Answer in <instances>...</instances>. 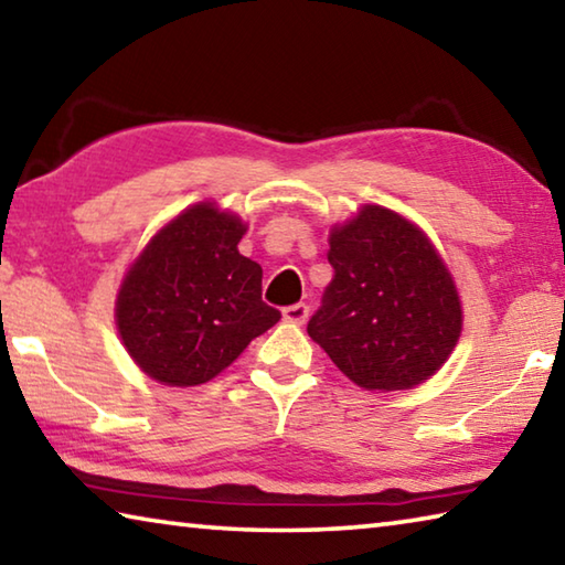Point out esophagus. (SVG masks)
<instances>
[{"label": "esophagus", "mask_w": 565, "mask_h": 565, "mask_svg": "<svg viewBox=\"0 0 565 565\" xmlns=\"http://www.w3.org/2000/svg\"><path fill=\"white\" fill-rule=\"evenodd\" d=\"M309 319V306L306 303H291L284 309V321L289 323H303Z\"/></svg>", "instance_id": "34e87169"}]
</instances>
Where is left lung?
I'll list each match as a JSON object with an SVG mask.
<instances>
[{
	"instance_id": "1",
	"label": "left lung",
	"mask_w": 565,
	"mask_h": 565,
	"mask_svg": "<svg viewBox=\"0 0 565 565\" xmlns=\"http://www.w3.org/2000/svg\"><path fill=\"white\" fill-rule=\"evenodd\" d=\"M333 279L309 337L353 384L411 388L434 376L461 337V303L434 246L404 216L363 206L329 238Z\"/></svg>"
}]
</instances>
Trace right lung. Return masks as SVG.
<instances>
[{"mask_svg": "<svg viewBox=\"0 0 565 565\" xmlns=\"http://www.w3.org/2000/svg\"><path fill=\"white\" fill-rule=\"evenodd\" d=\"M246 226L196 204L151 238L117 299L131 359L169 386H196L232 363L281 311L262 301V266L238 254Z\"/></svg>", "mask_w": 565, "mask_h": 565, "instance_id": "obj_1", "label": "right lung"}]
</instances>
